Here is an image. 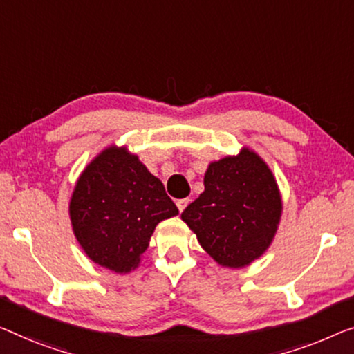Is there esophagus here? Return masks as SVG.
<instances>
[{
  "mask_svg": "<svg viewBox=\"0 0 354 354\" xmlns=\"http://www.w3.org/2000/svg\"><path fill=\"white\" fill-rule=\"evenodd\" d=\"M189 202H191V200H189V198H181V200H178V202H176V207H178V209H179V213H183L184 208H186L187 205H189Z\"/></svg>",
  "mask_w": 354,
  "mask_h": 354,
  "instance_id": "1",
  "label": "esophagus"
}]
</instances>
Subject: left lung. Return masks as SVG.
I'll use <instances>...</instances> for the list:
<instances>
[{"label": "left lung", "instance_id": "8db88e82", "mask_svg": "<svg viewBox=\"0 0 354 354\" xmlns=\"http://www.w3.org/2000/svg\"><path fill=\"white\" fill-rule=\"evenodd\" d=\"M205 191L183 211L181 219L198 243L223 267L241 268L270 246L281 218L275 176L254 151L211 162Z\"/></svg>", "mask_w": 354, "mask_h": 354}]
</instances>
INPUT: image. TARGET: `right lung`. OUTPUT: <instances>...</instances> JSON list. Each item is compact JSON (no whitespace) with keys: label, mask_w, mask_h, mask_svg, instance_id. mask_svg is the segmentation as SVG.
Returning <instances> with one entry per match:
<instances>
[{"label":"right lung","mask_w":354,"mask_h":354,"mask_svg":"<svg viewBox=\"0 0 354 354\" xmlns=\"http://www.w3.org/2000/svg\"><path fill=\"white\" fill-rule=\"evenodd\" d=\"M178 214L159 178L125 147L109 146L79 176L70 202L75 236L100 267H138L156 225Z\"/></svg>","instance_id":"1"}]
</instances>
